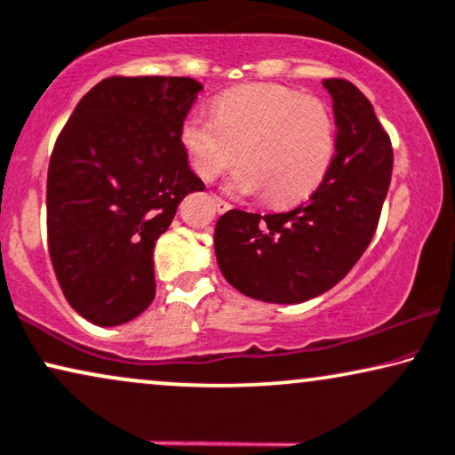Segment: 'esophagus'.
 Here are the masks:
<instances>
[{
  "label": "esophagus",
  "instance_id": "34e87169",
  "mask_svg": "<svg viewBox=\"0 0 455 455\" xmlns=\"http://www.w3.org/2000/svg\"><path fill=\"white\" fill-rule=\"evenodd\" d=\"M212 201H214V208L220 212V214H222V212L231 210V204H228V201H224L222 197H216V195H214V197H212Z\"/></svg>",
  "mask_w": 455,
  "mask_h": 455
}]
</instances>
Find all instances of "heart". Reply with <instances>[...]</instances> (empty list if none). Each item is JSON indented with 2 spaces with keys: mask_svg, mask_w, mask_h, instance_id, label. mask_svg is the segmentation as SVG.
<instances>
[{
  "mask_svg": "<svg viewBox=\"0 0 455 455\" xmlns=\"http://www.w3.org/2000/svg\"><path fill=\"white\" fill-rule=\"evenodd\" d=\"M180 142L193 170L214 180L233 172L231 193H264L273 205L298 201L323 180L336 147V128L317 96L283 85H245L216 100V117L193 115L182 124Z\"/></svg>",
  "mask_w": 455,
  "mask_h": 455,
  "instance_id": "obj_1",
  "label": "heart"
}]
</instances>
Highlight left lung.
<instances>
[{
	"label": "left lung",
	"instance_id": "1",
	"mask_svg": "<svg viewBox=\"0 0 455 455\" xmlns=\"http://www.w3.org/2000/svg\"><path fill=\"white\" fill-rule=\"evenodd\" d=\"M336 155L317 191L283 214L231 210L214 231L224 279L262 302L298 304L331 290L363 256L393 174V147L363 92L325 79Z\"/></svg>",
	"mask_w": 455,
	"mask_h": 455
}]
</instances>
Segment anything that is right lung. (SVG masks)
I'll return each mask as SVG.
<instances>
[{
  "mask_svg": "<svg viewBox=\"0 0 455 455\" xmlns=\"http://www.w3.org/2000/svg\"><path fill=\"white\" fill-rule=\"evenodd\" d=\"M204 85L191 77L102 79L62 128L48 168V247L68 304L100 327L155 298V241L204 182L180 130Z\"/></svg>",
  "mask_w": 455,
  "mask_h": 455,
  "instance_id": "right-lung-1",
  "label": "right lung"
}]
</instances>
